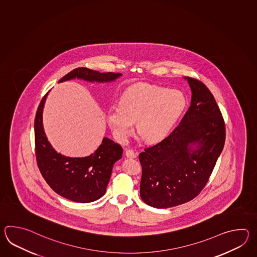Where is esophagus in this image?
Wrapping results in <instances>:
<instances>
[{
  "mask_svg": "<svg viewBox=\"0 0 257 257\" xmlns=\"http://www.w3.org/2000/svg\"><path fill=\"white\" fill-rule=\"evenodd\" d=\"M125 154H126V156L127 158H136L137 153H135L133 150H131V149L126 150Z\"/></svg>",
  "mask_w": 257,
  "mask_h": 257,
  "instance_id": "obj_1",
  "label": "esophagus"
}]
</instances>
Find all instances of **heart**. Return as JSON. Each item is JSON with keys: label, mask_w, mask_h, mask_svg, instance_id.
<instances>
[{"label": "heart", "mask_w": 257, "mask_h": 257, "mask_svg": "<svg viewBox=\"0 0 257 257\" xmlns=\"http://www.w3.org/2000/svg\"><path fill=\"white\" fill-rule=\"evenodd\" d=\"M186 105V95L180 90L140 84L125 91L119 104H111L106 117L110 128L122 142L133 132L137 121L142 138L157 142L169 135Z\"/></svg>", "instance_id": "1"}]
</instances>
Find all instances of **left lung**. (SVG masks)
I'll return each instance as SVG.
<instances>
[{
	"label": "left lung",
	"instance_id": "8db88e82",
	"mask_svg": "<svg viewBox=\"0 0 257 257\" xmlns=\"http://www.w3.org/2000/svg\"><path fill=\"white\" fill-rule=\"evenodd\" d=\"M186 79L191 88V104L179 125L139 155L141 197L153 208H172L197 197L223 150L225 122L213 94L201 81Z\"/></svg>",
	"mask_w": 257,
	"mask_h": 257
}]
</instances>
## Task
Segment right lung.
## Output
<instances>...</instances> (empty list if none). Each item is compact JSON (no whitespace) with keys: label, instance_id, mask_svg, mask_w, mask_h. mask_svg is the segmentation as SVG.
<instances>
[{"label":"right lung","instance_id":"obj_1","mask_svg":"<svg viewBox=\"0 0 257 257\" xmlns=\"http://www.w3.org/2000/svg\"><path fill=\"white\" fill-rule=\"evenodd\" d=\"M121 73H100L87 68H77L66 74L60 82L80 78L89 82H111ZM48 93L44 95L35 117V151L37 164L44 179L61 197L80 203L93 202L104 196L113 166L122 157L119 144L104 138L102 144L90 156L66 157L58 153L44 132L42 111Z\"/></svg>","mask_w":257,"mask_h":257}]
</instances>
